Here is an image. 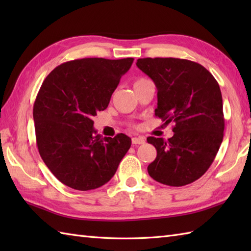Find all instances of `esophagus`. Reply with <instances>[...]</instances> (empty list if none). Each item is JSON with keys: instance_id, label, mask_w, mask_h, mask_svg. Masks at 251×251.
I'll return each mask as SVG.
<instances>
[{"instance_id": "34e87169", "label": "esophagus", "mask_w": 251, "mask_h": 251, "mask_svg": "<svg viewBox=\"0 0 251 251\" xmlns=\"http://www.w3.org/2000/svg\"><path fill=\"white\" fill-rule=\"evenodd\" d=\"M146 142V139L143 137H134L131 139V143L134 146H138V145H143Z\"/></svg>"}]
</instances>
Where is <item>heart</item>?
<instances>
[{
    "instance_id": "heart-1",
    "label": "heart",
    "mask_w": 251,
    "mask_h": 251,
    "mask_svg": "<svg viewBox=\"0 0 251 251\" xmlns=\"http://www.w3.org/2000/svg\"><path fill=\"white\" fill-rule=\"evenodd\" d=\"M147 81H149L148 78H143V77L138 78V79H136L135 83H134V87L137 86V85H139V84H141V83H143V82H147Z\"/></svg>"
}]
</instances>
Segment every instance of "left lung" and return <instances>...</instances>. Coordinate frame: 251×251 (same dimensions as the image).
<instances>
[{
  "label": "left lung",
  "mask_w": 251,
  "mask_h": 251,
  "mask_svg": "<svg viewBox=\"0 0 251 251\" xmlns=\"http://www.w3.org/2000/svg\"><path fill=\"white\" fill-rule=\"evenodd\" d=\"M136 65L157 88L155 116L175 124L168 140L148 137L157 152L148 173L170 186L194 182L210 167L223 139L219 84L206 68L191 60L142 58Z\"/></svg>",
  "instance_id": "obj_1"
}]
</instances>
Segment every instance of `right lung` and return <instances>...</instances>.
<instances>
[{"instance_id":"add662e5","label":"right lung","mask_w":251,"mask_h":251,"mask_svg":"<svg viewBox=\"0 0 251 251\" xmlns=\"http://www.w3.org/2000/svg\"><path fill=\"white\" fill-rule=\"evenodd\" d=\"M134 58H84L56 67L33 105L36 145L52 175L69 188L88 191L113 177L131 146L124 134L96 135L93 117L111 96Z\"/></svg>"}]
</instances>
